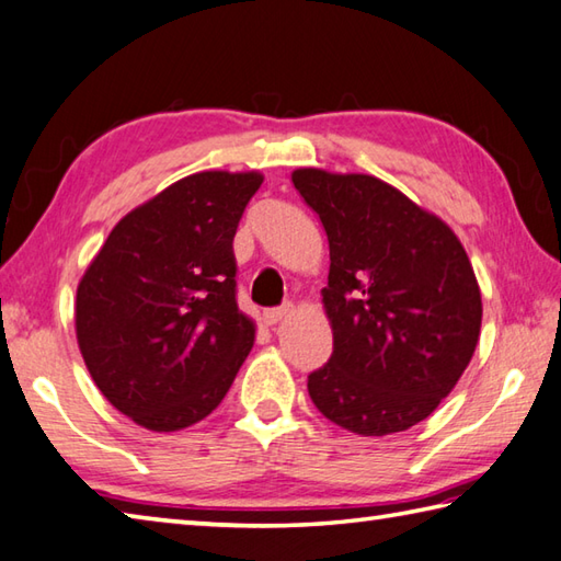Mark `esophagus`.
Instances as JSON below:
<instances>
[{"mask_svg": "<svg viewBox=\"0 0 561 561\" xmlns=\"http://www.w3.org/2000/svg\"><path fill=\"white\" fill-rule=\"evenodd\" d=\"M290 312H293V305H283V307H276V310H266L264 312V322H266V327H276Z\"/></svg>", "mask_w": 561, "mask_h": 561, "instance_id": "obj_1", "label": "esophagus"}]
</instances>
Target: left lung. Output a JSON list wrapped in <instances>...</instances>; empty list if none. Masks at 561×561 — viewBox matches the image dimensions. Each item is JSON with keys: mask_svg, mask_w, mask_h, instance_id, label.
Returning <instances> with one entry per match:
<instances>
[{"mask_svg": "<svg viewBox=\"0 0 561 561\" xmlns=\"http://www.w3.org/2000/svg\"><path fill=\"white\" fill-rule=\"evenodd\" d=\"M293 184L329 239L324 312L334 353L307 377L314 407L358 436L431 416L470 365L482 293L438 215L370 174L302 167Z\"/></svg>", "mask_w": 561, "mask_h": 561, "instance_id": "obj_1", "label": "left lung"}]
</instances>
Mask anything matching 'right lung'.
I'll return each instance as SVG.
<instances>
[{"label": "right lung", "instance_id": "obj_1", "mask_svg": "<svg viewBox=\"0 0 561 561\" xmlns=\"http://www.w3.org/2000/svg\"><path fill=\"white\" fill-rule=\"evenodd\" d=\"M261 171H198L113 227L77 285V344L91 380L137 426L198 424L254 346L234 300L232 239Z\"/></svg>", "mask_w": 561, "mask_h": 561}]
</instances>
